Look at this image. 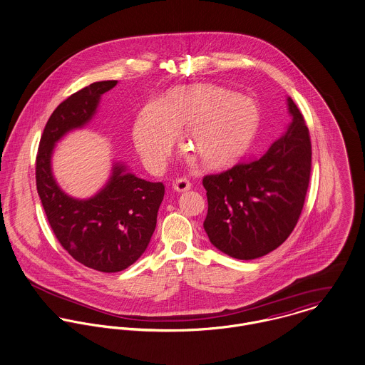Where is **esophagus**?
<instances>
[{"label":"esophagus","mask_w":365,"mask_h":365,"mask_svg":"<svg viewBox=\"0 0 365 365\" xmlns=\"http://www.w3.org/2000/svg\"><path fill=\"white\" fill-rule=\"evenodd\" d=\"M173 187H174V190H175L177 192H184V191H187V190L191 188V181H190L187 177H180V178H177V180L174 181Z\"/></svg>","instance_id":"1"}]
</instances>
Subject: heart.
I'll return each instance as SVG.
<instances>
[{"label":"heart","instance_id":"1","mask_svg":"<svg viewBox=\"0 0 365 365\" xmlns=\"http://www.w3.org/2000/svg\"><path fill=\"white\" fill-rule=\"evenodd\" d=\"M187 142L205 166H220L240 156L251 143L258 111L252 100L217 88L174 92L166 103L150 101L138 115L135 146L152 170L165 166L173 143L184 127Z\"/></svg>","mask_w":365,"mask_h":365}]
</instances>
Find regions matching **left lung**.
I'll use <instances>...</instances> for the list:
<instances>
[{"mask_svg":"<svg viewBox=\"0 0 365 365\" xmlns=\"http://www.w3.org/2000/svg\"><path fill=\"white\" fill-rule=\"evenodd\" d=\"M293 115L287 133L262 156L216 174H206L210 242L232 258L248 261L282 245L294 230L311 175V138L305 120L289 98Z\"/></svg>","mask_w":365,"mask_h":365,"instance_id":"left-lung-1","label":"left lung"}]
</instances>
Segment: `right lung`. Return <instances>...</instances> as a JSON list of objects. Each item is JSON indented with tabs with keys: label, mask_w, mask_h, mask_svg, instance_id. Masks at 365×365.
Listing matches in <instances>:
<instances>
[{
	"label": "right lung",
	"mask_w": 365,
	"mask_h": 365,
	"mask_svg": "<svg viewBox=\"0 0 365 365\" xmlns=\"http://www.w3.org/2000/svg\"><path fill=\"white\" fill-rule=\"evenodd\" d=\"M115 85L117 81L95 82L60 103L44 127L36 156L37 194L54 235L75 261L104 273L127 269L145 252L156 229L165 184L138 178L117 165L104 190L78 200L56 184L50 158L54 143L85 125L100 96Z\"/></svg>",
	"instance_id": "right-lung-1"
}]
</instances>
